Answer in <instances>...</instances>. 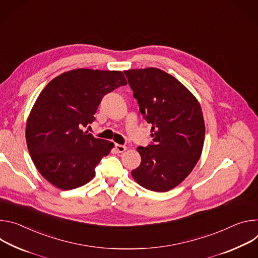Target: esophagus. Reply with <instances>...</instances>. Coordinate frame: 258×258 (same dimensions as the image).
Wrapping results in <instances>:
<instances>
[{
    "mask_svg": "<svg viewBox=\"0 0 258 258\" xmlns=\"http://www.w3.org/2000/svg\"><path fill=\"white\" fill-rule=\"evenodd\" d=\"M114 149H116V151L118 153H123V152L126 151L127 148L125 146H122V145H116V146H114Z\"/></svg>",
    "mask_w": 258,
    "mask_h": 258,
    "instance_id": "1",
    "label": "esophagus"
}]
</instances>
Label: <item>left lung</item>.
I'll return each mask as SVG.
<instances>
[{
	"label": "left lung",
	"mask_w": 258,
	"mask_h": 258,
	"mask_svg": "<svg viewBox=\"0 0 258 258\" xmlns=\"http://www.w3.org/2000/svg\"><path fill=\"white\" fill-rule=\"evenodd\" d=\"M153 142L138 147L140 165L132 176L141 186L168 191L191 172L201 157L205 124L195 96L173 76L155 68L124 72Z\"/></svg>",
	"instance_id": "obj_1"
}]
</instances>
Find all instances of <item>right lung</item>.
<instances>
[{
  "label": "right lung",
  "instance_id": "obj_1",
  "mask_svg": "<svg viewBox=\"0 0 258 258\" xmlns=\"http://www.w3.org/2000/svg\"><path fill=\"white\" fill-rule=\"evenodd\" d=\"M127 81L120 71L74 70L53 79L26 122V145L42 176L60 189L89 182L113 148L83 128L91 124L104 95Z\"/></svg>",
  "mask_w": 258,
  "mask_h": 258
}]
</instances>
